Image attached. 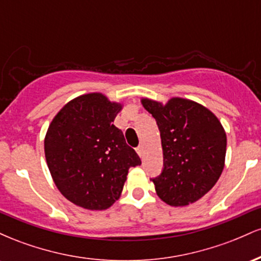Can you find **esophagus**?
<instances>
[{"label": "esophagus", "instance_id": "1", "mask_svg": "<svg viewBox=\"0 0 261 261\" xmlns=\"http://www.w3.org/2000/svg\"><path fill=\"white\" fill-rule=\"evenodd\" d=\"M136 152L139 153L140 157H143V153H145V147H143V145H140L139 147L136 148Z\"/></svg>", "mask_w": 261, "mask_h": 261}]
</instances>
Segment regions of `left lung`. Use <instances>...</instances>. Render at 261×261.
I'll return each mask as SVG.
<instances>
[{
    "label": "left lung",
    "instance_id": "left-lung-1",
    "mask_svg": "<svg viewBox=\"0 0 261 261\" xmlns=\"http://www.w3.org/2000/svg\"><path fill=\"white\" fill-rule=\"evenodd\" d=\"M157 121L163 166L152 179L157 195L170 206H187L215 187L224 168L226 131L211 110L196 101L173 97L166 104L142 98Z\"/></svg>",
    "mask_w": 261,
    "mask_h": 261
}]
</instances>
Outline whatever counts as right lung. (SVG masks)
<instances>
[{
  "label": "right lung",
  "mask_w": 261,
  "mask_h": 261,
  "mask_svg": "<svg viewBox=\"0 0 261 261\" xmlns=\"http://www.w3.org/2000/svg\"><path fill=\"white\" fill-rule=\"evenodd\" d=\"M121 109L103 93H87L65 104L47 127L50 174L60 193L80 207L109 208L121 196L128 169L141 164L113 124Z\"/></svg>",
  "instance_id": "obj_1"
}]
</instances>
